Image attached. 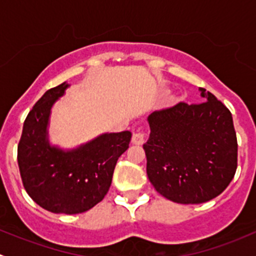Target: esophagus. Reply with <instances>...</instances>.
<instances>
[{
    "instance_id": "esophagus-1",
    "label": "esophagus",
    "mask_w": 256,
    "mask_h": 256,
    "mask_svg": "<svg viewBox=\"0 0 256 256\" xmlns=\"http://www.w3.org/2000/svg\"><path fill=\"white\" fill-rule=\"evenodd\" d=\"M144 132L142 130H138L136 132H134L132 135V144H142L144 142Z\"/></svg>"
}]
</instances>
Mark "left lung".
Listing matches in <instances>:
<instances>
[{"label":"left lung","instance_id":"8db88e82","mask_svg":"<svg viewBox=\"0 0 256 256\" xmlns=\"http://www.w3.org/2000/svg\"><path fill=\"white\" fill-rule=\"evenodd\" d=\"M206 102H180L148 116L144 144L147 176L154 190L182 204H200L220 194L238 166V141L228 108L200 89Z\"/></svg>","mask_w":256,"mask_h":256}]
</instances>
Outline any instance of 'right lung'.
<instances>
[{"label":"right lung","mask_w":256,"mask_h":256,"mask_svg":"<svg viewBox=\"0 0 256 256\" xmlns=\"http://www.w3.org/2000/svg\"><path fill=\"white\" fill-rule=\"evenodd\" d=\"M66 88V82L52 88L32 108L23 124L17 160L23 187L38 206L52 213L78 214L106 196L116 162L128 148L131 132L104 134L68 152L49 146L50 108Z\"/></svg>","instance_id":"add662e5"}]
</instances>
